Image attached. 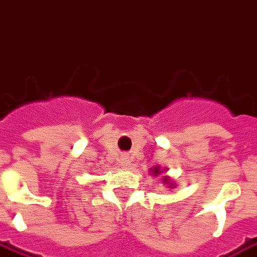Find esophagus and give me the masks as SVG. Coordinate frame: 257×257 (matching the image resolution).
<instances>
[{
    "label": "esophagus",
    "mask_w": 257,
    "mask_h": 257,
    "mask_svg": "<svg viewBox=\"0 0 257 257\" xmlns=\"http://www.w3.org/2000/svg\"><path fill=\"white\" fill-rule=\"evenodd\" d=\"M121 165H122V167H128L129 165V157L128 156L121 157Z\"/></svg>",
    "instance_id": "34e87169"
}]
</instances>
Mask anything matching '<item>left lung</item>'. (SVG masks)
<instances>
[{"label":"left lung","mask_w":257,"mask_h":257,"mask_svg":"<svg viewBox=\"0 0 257 257\" xmlns=\"http://www.w3.org/2000/svg\"><path fill=\"white\" fill-rule=\"evenodd\" d=\"M156 173H158V171H157V169H156Z\"/></svg>","instance_id":"obj_1"}]
</instances>
